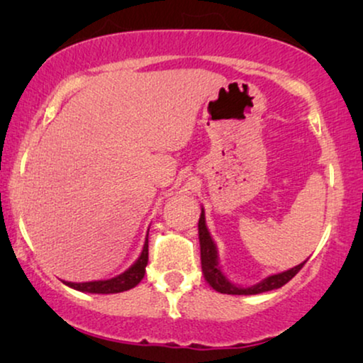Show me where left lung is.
Listing matches in <instances>:
<instances>
[{
	"instance_id": "obj_1",
	"label": "left lung",
	"mask_w": 363,
	"mask_h": 363,
	"mask_svg": "<svg viewBox=\"0 0 363 363\" xmlns=\"http://www.w3.org/2000/svg\"><path fill=\"white\" fill-rule=\"evenodd\" d=\"M198 238H200V251H201V271L203 276L208 284H210L213 289L221 292V294H233V296H252V294H261V292H267V291H274L279 289L289 282L292 277H294L297 272L302 269V266L306 264L301 262L291 269L277 272V274L267 276L264 279L257 282V284L247 286V287H241L238 284H233V282L228 279L225 276V272L221 271L220 261H218V250L215 241L210 235L206 228V220H205V210L201 208V215H200V221H198Z\"/></svg>"
}]
</instances>
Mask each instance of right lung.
<instances>
[{
  "instance_id": "right-lung-1",
  "label": "right lung",
  "mask_w": 363,
  "mask_h": 363,
  "mask_svg": "<svg viewBox=\"0 0 363 363\" xmlns=\"http://www.w3.org/2000/svg\"><path fill=\"white\" fill-rule=\"evenodd\" d=\"M148 262V235L145 238V245L138 256V259L112 279H102V281H89V282H69L62 281L64 284L72 287V289L81 292H91V294H117V292H123L135 287L138 282L145 276V266Z\"/></svg>"
}]
</instances>
